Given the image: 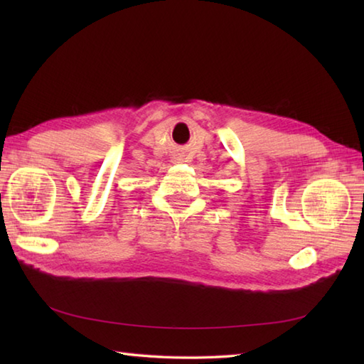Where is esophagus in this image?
<instances>
[{"label":"esophagus","instance_id":"34e87169","mask_svg":"<svg viewBox=\"0 0 364 364\" xmlns=\"http://www.w3.org/2000/svg\"><path fill=\"white\" fill-rule=\"evenodd\" d=\"M173 161H175V162H181V161H183V156H181V154H173Z\"/></svg>","mask_w":364,"mask_h":364}]
</instances>
